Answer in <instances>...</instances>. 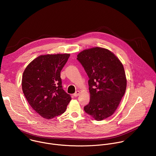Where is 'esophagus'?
I'll return each instance as SVG.
<instances>
[{"label": "esophagus", "instance_id": "obj_1", "mask_svg": "<svg viewBox=\"0 0 156 156\" xmlns=\"http://www.w3.org/2000/svg\"><path fill=\"white\" fill-rule=\"evenodd\" d=\"M80 93V91H76L73 94V96H74L75 97H77V96H79Z\"/></svg>", "mask_w": 156, "mask_h": 156}]
</instances>
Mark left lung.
I'll list each match as a JSON object with an SVG mask.
<instances>
[{
  "instance_id": "8db88e82",
  "label": "left lung",
  "mask_w": 156,
  "mask_h": 156,
  "mask_svg": "<svg viewBox=\"0 0 156 156\" xmlns=\"http://www.w3.org/2000/svg\"><path fill=\"white\" fill-rule=\"evenodd\" d=\"M89 78L90 101L85 112L98 121L112 115L126 91L123 66L110 51L101 48L86 49L77 55Z\"/></svg>"
}]
</instances>
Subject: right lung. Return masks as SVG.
<instances>
[{
    "label": "right lung",
    "instance_id": "1",
    "mask_svg": "<svg viewBox=\"0 0 156 156\" xmlns=\"http://www.w3.org/2000/svg\"><path fill=\"white\" fill-rule=\"evenodd\" d=\"M69 54L40 55L25 69L22 90L31 107L41 117L51 119L65 112L71 96L62 88L60 72Z\"/></svg>",
    "mask_w": 156,
    "mask_h": 156
}]
</instances>
